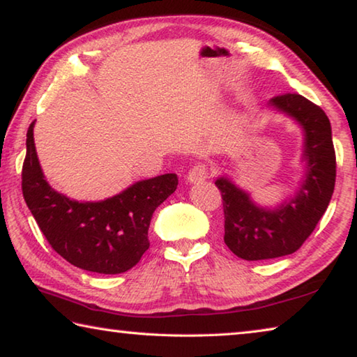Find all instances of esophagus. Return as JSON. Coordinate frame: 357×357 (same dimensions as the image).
Returning <instances> with one entry per match:
<instances>
[{
  "instance_id": "obj_1",
  "label": "esophagus",
  "mask_w": 357,
  "mask_h": 357,
  "mask_svg": "<svg viewBox=\"0 0 357 357\" xmlns=\"http://www.w3.org/2000/svg\"><path fill=\"white\" fill-rule=\"evenodd\" d=\"M210 177L208 167L204 162H197V165L192 166L188 172V182L190 183H201L204 180H207Z\"/></svg>"
}]
</instances>
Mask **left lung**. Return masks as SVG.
I'll return each mask as SVG.
<instances>
[{
    "mask_svg": "<svg viewBox=\"0 0 357 357\" xmlns=\"http://www.w3.org/2000/svg\"><path fill=\"white\" fill-rule=\"evenodd\" d=\"M270 106L301 125L305 174L296 195L276 208L255 205L246 191L226 177L216 180L224 208V243L245 260L276 259L298 251L326 211L335 185V150L326 112L299 93L274 97Z\"/></svg>",
    "mask_w": 357,
    "mask_h": 357,
    "instance_id": "left-lung-1",
    "label": "left lung"
}]
</instances>
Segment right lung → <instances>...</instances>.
<instances>
[{
    "label": "right lung",
    "instance_id": "obj_1",
    "mask_svg": "<svg viewBox=\"0 0 357 357\" xmlns=\"http://www.w3.org/2000/svg\"><path fill=\"white\" fill-rule=\"evenodd\" d=\"M33 130L34 122L26 133L22 191L47 241L81 270L100 274L128 271L149 249L150 220L156 207L177 190V175L141 180L100 202L72 201L54 191L43 177Z\"/></svg>",
    "mask_w": 357,
    "mask_h": 357
}]
</instances>
